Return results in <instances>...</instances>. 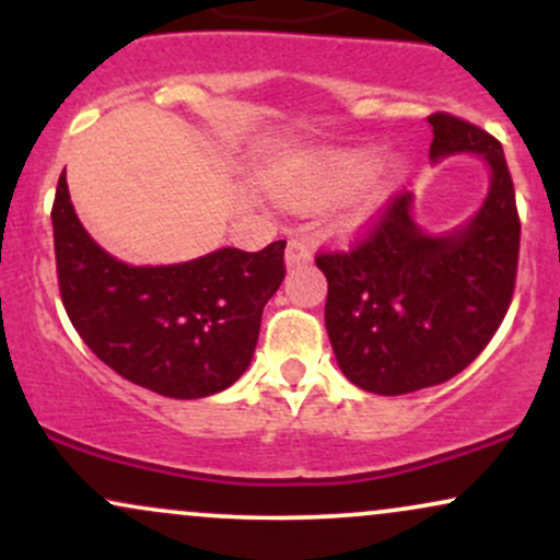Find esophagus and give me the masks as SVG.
<instances>
[{
  "label": "esophagus",
  "mask_w": 560,
  "mask_h": 560,
  "mask_svg": "<svg viewBox=\"0 0 560 560\" xmlns=\"http://www.w3.org/2000/svg\"><path fill=\"white\" fill-rule=\"evenodd\" d=\"M311 247H307L302 240H289L287 242V268H298V266H305V262H311Z\"/></svg>",
  "instance_id": "1"
}]
</instances>
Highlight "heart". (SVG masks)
<instances>
[{
	"instance_id": "heart-1",
	"label": "heart",
	"mask_w": 560,
	"mask_h": 560,
	"mask_svg": "<svg viewBox=\"0 0 560 560\" xmlns=\"http://www.w3.org/2000/svg\"><path fill=\"white\" fill-rule=\"evenodd\" d=\"M405 158L387 152L376 158L374 147L326 150L307 158L298 168L284 171L273 189L281 202L294 210H320L342 199L337 208V226L355 234L374 223L384 205L402 182Z\"/></svg>"
}]
</instances>
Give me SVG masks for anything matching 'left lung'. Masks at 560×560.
Here are the masks:
<instances>
[{"label": "left lung", "mask_w": 560, "mask_h": 560, "mask_svg": "<svg viewBox=\"0 0 560 560\" xmlns=\"http://www.w3.org/2000/svg\"><path fill=\"white\" fill-rule=\"evenodd\" d=\"M429 126L432 163L479 155L490 168L477 213L432 234L405 191L352 253L316 258L329 281L326 331L339 369L374 395H408L460 374L503 324L516 284L522 223L503 147L447 113L429 115Z\"/></svg>", "instance_id": "1"}]
</instances>
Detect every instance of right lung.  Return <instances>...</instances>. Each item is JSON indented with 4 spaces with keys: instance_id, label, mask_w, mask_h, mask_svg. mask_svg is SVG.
I'll return each mask as SVG.
<instances>
[{
    "instance_id": "1",
    "label": "right lung",
    "mask_w": 560,
    "mask_h": 560,
    "mask_svg": "<svg viewBox=\"0 0 560 560\" xmlns=\"http://www.w3.org/2000/svg\"><path fill=\"white\" fill-rule=\"evenodd\" d=\"M57 281L70 324L115 374L176 400L215 395L247 371L287 242L221 247L173 266H128L75 215L62 171L52 205Z\"/></svg>"
}]
</instances>
